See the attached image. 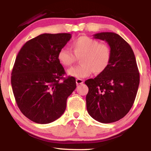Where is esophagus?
Wrapping results in <instances>:
<instances>
[{
    "mask_svg": "<svg viewBox=\"0 0 151 151\" xmlns=\"http://www.w3.org/2000/svg\"><path fill=\"white\" fill-rule=\"evenodd\" d=\"M76 84H83V82H84L83 80L80 79V78H78V79H76Z\"/></svg>",
    "mask_w": 151,
    "mask_h": 151,
    "instance_id": "34e87169",
    "label": "esophagus"
}]
</instances>
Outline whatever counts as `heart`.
<instances>
[{
	"instance_id": "b5f03b06",
	"label": "heart",
	"mask_w": 151,
	"mask_h": 151,
	"mask_svg": "<svg viewBox=\"0 0 151 151\" xmlns=\"http://www.w3.org/2000/svg\"><path fill=\"white\" fill-rule=\"evenodd\" d=\"M71 48H62L58 53V59L62 65L69 67L80 58L81 65L71 67L68 70L69 75L77 78H84L93 72L97 74L102 73L109 67L111 58L110 47L106 43L90 37L82 36L71 43Z\"/></svg>"
}]
</instances>
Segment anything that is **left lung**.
Here are the masks:
<instances>
[{
	"instance_id": "1",
	"label": "left lung",
	"mask_w": 151,
	"mask_h": 151,
	"mask_svg": "<svg viewBox=\"0 0 151 151\" xmlns=\"http://www.w3.org/2000/svg\"><path fill=\"white\" fill-rule=\"evenodd\" d=\"M94 38L105 40L111 51L109 67L94 79L84 82L88 88L86 109L101 123L118 121L133 106L139 84V73L133 51L118 34L101 32Z\"/></svg>"
}]
</instances>
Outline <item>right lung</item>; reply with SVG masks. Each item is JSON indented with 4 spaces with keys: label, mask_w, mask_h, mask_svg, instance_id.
I'll return each instance as SVG.
<instances>
[{
    "label": "right lung",
    "mask_w": 151,
    "mask_h": 151,
    "mask_svg": "<svg viewBox=\"0 0 151 151\" xmlns=\"http://www.w3.org/2000/svg\"><path fill=\"white\" fill-rule=\"evenodd\" d=\"M70 34H43L24 44L12 72V86L22 114L38 124H49L63 114L67 100L76 88L73 77L63 78L58 53ZM62 81H61V80Z\"/></svg>",
    "instance_id": "add662e5"
}]
</instances>
